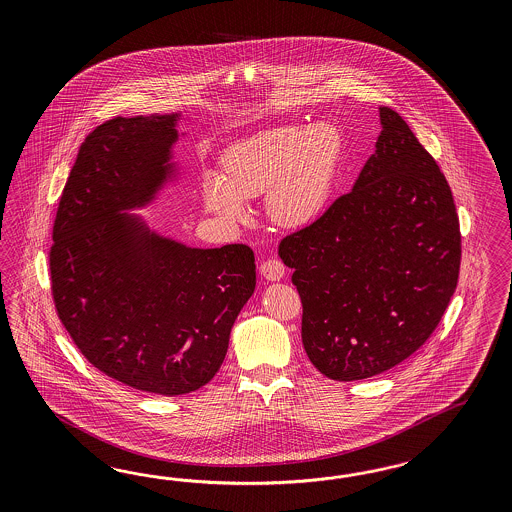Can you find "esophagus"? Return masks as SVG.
Here are the masks:
<instances>
[{
	"label": "esophagus",
	"mask_w": 512,
	"mask_h": 512,
	"mask_svg": "<svg viewBox=\"0 0 512 512\" xmlns=\"http://www.w3.org/2000/svg\"><path fill=\"white\" fill-rule=\"evenodd\" d=\"M261 276L268 281H279L285 276V264L278 259H268L261 264Z\"/></svg>",
	"instance_id": "esophagus-1"
}]
</instances>
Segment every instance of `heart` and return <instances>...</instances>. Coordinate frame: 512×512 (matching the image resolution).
Instances as JSON below:
<instances>
[{"label": "heart", "mask_w": 512, "mask_h": 512, "mask_svg": "<svg viewBox=\"0 0 512 512\" xmlns=\"http://www.w3.org/2000/svg\"><path fill=\"white\" fill-rule=\"evenodd\" d=\"M341 135L326 122L281 125L236 142L221 172H202V201L223 221L246 216V199L266 193V214L281 227H304L323 214L340 167Z\"/></svg>", "instance_id": "1"}]
</instances>
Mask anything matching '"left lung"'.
Wrapping results in <instances>:
<instances>
[{"label":"left lung","mask_w":512,"mask_h":512,"mask_svg":"<svg viewBox=\"0 0 512 512\" xmlns=\"http://www.w3.org/2000/svg\"><path fill=\"white\" fill-rule=\"evenodd\" d=\"M347 195L279 242L302 300V343L334 381L368 379L432 336L456 291L462 236L449 184L396 110Z\"/></svg>","instance_id":"8db88e82"}]
</instances>
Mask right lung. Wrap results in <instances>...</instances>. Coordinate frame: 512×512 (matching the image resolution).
Wrapping results in <instances>:
<instances>
[{
	"label": "right lung",
	"instance_id": "add662e5",
	"mask_svg": "<svg viewBox=\"0 0 512 512\" xmlns=\"http://www.w3.org/2000/svg\"><path fill=\"white\" fill-rule=\"evenodd\" d=\"M180 112L114 118L82 142L50 248L58 317L99 372L178 396L221 368L231 328L255 291L244 244L189 248L152 231L144 208L176 176Z\"/></svg>",
	"mask_w": 512,
	"mask_h": 512
}]
</instances>
